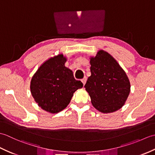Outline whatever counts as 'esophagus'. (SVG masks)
<instances>
[{
	"label": "esophagus",
	"mask_w": 155,
	"mask_h": 155,
	"mask_svg": "<svg viewBox=\"0 0 155 155\" xmlns=\"http://www.w3.org/2000/svg\"><path fill=\"white\" fill-rule=\"evenodd\" d=\"M81 82H82V83H83V85H84L85 83H86V82H87V77H84L83 78V79H81Z\"/></svg>",
	"instance_id": "esophagus-1"
}]
</instances>
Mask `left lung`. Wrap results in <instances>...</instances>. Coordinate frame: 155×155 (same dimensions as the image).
Instances as JSON below:
<instances>
[{"label":"left lung","mask_w":155,"mask_h":155,"mask_svg":"<svg viewBox=\"0 0 155 155\" xmlns=\"http://www.w3.org/2000/svg\"><path fill=\"white\" fill-rule=\"evenodd\" d=\"M91 75L84 88L92 104L103 113H113L123 106L130 91L126 72L117 61L103 50L91 57Z\"/></svg>","instance_id":"left-lung-1"}]
</instances>
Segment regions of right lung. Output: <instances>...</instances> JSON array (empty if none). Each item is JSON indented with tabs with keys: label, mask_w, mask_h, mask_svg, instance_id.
I'll return each instance as SVG.
<instances>
[{
	"label": "right lung",
	"mask_w": 155,
	"mask_h": 155,
	"mask_svg": "<svg viewBox=\"0 0 155 155\" xmlns=\"http://www.w3.org/2000/svg\"><path fill=\"white\" fill-rule=\"evenodd\" d=\"M67 58L60 54L46 61L32 77L31 92L42 109L57 113L70 103L74 92L83 84L64 66Z\"/></svg>",
	"instance_id": "obj_1"
}]
</instances>
